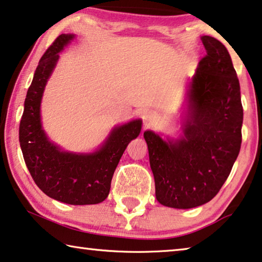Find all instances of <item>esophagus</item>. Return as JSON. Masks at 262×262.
<instances>
[{
  "label": "esophagus",
  "mask_w": 262,
  "mask_h": 262,
  "mask_svg": "<svg viewBox=\"0 0 262 262\" xmlns=\"http://www.w3.org/2000/svg\"><path fill=\"white\" fill-rule=\"evenodd\" d=\"M154 120H155V114L151 113V112H148V113L143 115V121L146 126H149V124H150Z\"/></svg>",
  "instance_id": "34e87169"
}]
</instances>
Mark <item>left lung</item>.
I'll use <instances>...</instances> for the list:
<instances>
[{
  "instance_id": "left-lung-1",
  "label": "left lung",
  "mask_w": 262,
  "mask_h": 262,
  "mask_svg": "<svg viewBox=\"0 0 262 262\" xmlns=\"http://www.w3.org/2000/svg\"><path fill=\"white\" fill-rule=\"evenodd\" d=\"M206 55L199 61L189 92L190 113L184 136L165 142L144 132L162 205L191 209L210 202L222 189L242 147L240 85L227 49L202 37Z\"/></svg>"
}]
</instances>
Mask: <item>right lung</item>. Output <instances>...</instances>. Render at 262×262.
<instances>
[{
    "label": "right lung",
    "mask_w": 262,
    "mask_h": 262,
    "mask_svg": "<svg viewBox=\"0 0 262 262\" xmlns=\"http://www.w3.org/2000/svg\"><path fill=\"white\" fill-rule=\"evenodd\" d=\"M72 38L58 36L40 58L24 101L19 144L29 172L47 196L71 205L98 204L108 196L119 161L128 143L138 138L142 122L134 120L115 128L100 150L90 155L60 151L49 142L40 124L41 95L59 52Z\"/></svg>",
    "instance_id": "add662e5"
}]
</instances>
